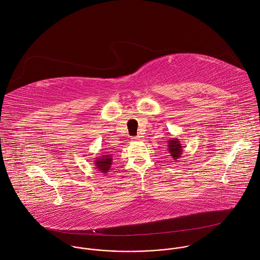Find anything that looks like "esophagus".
I'll list each match as a JSON object with an SVG mask.
<instances>
[{
  "instance_id": "obj_1",
  "label": "esophagus",
  "mask_w": 260,
  "mask_h": 260,
  "mask_svg": "<svg viewBox=\"0 0 260 260\" xmlns=\"http://www.w3.org/2000/svg\"><path fill=\"white\" fill-rule=\"evenodd\" d=\"M132 139H133V140H141V139H142V136L138 135V136H136V137H133Z\"/></svg>"
}]
</instances>
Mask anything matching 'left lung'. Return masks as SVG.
I'll list each match as a JSON object with an SVG mask.
<instances>
[{
  "mask_svg": "<svg viewBox=\"0 0 260 260\" xmlns=\"http://www.w3.org/2000/svg\"><path fill=\"white\" fill-rule=\"evenodd\" d=\"M183 146L180 143L179 139L172 138L168 140V150L170 153V156L173 158V160H178L181 157V154L183 152Z\"/></svg>",
  "mask_w": 260,
  "mask_h": 260,
  "instance_id": "left-lung-1",
  "label": "left lung"
}]
</instances>
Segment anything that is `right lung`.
I'll use <instances>...</instances> for the list:
<instances>
[{
	"label": "right lung",
	"mask_w": 260,
	"mask_h": 260,
	"mask_svg": "<svg viewBox=\"0 0 260 260\" xmlns=\"http://www.w3.org/2000/svg\"><path fill=\"white\" fill-rule=\"evenodd\" d=\"M94 159H95V161H94L95 168L99 172H101L103 174H106L107 172H109V170L111 168L112 161H113L111 154L98 156V157H96Z\"/></svg>",
	"instance_id": "1"
}]
</instances>
